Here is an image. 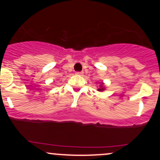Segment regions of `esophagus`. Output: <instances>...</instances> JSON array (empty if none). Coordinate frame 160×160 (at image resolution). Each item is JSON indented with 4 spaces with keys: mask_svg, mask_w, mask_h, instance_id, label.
Wrapping results in <instances>:
<instances>
[{
    "mask_svg": "<svg viewBox=\"0 0 160 160\" xmlns=\"http://www.w3.org/2000/svg\"><path fill=\"white\" fill-rule=\"evenodd\" d=\"M76 74L82 75V74H83V72H82V71H78V72H76Z\"/></svg>",
    "mask_w": 160,
    "mask_h": 160,
    "instance_id": "esophagus-1",
    "label": "esophagus"
}]
</instances>
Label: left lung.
<instances>
[{"instance_id":"8db88e82","label":"left lung","mask_w":160,"mask_h":160,"mask_svg":"<svg viewBox=\"0 0 160 160\" xmlns=\"http://www.w3.org/2000/svg\"><path fill=\"white\" fill-rule=\"evenodd\" d=\"M104 89H105V87H104V83L102 82H101V84H100V86H99V88L98 89V91L102 92V91H104Z\"/></svg>"}]
</instances>
